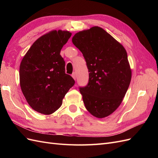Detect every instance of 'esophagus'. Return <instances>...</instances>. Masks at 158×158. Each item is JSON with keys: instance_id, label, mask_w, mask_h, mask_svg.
I'll return each instance as SVG.
<instances>
[{"instance_id": "1", "label": "esophagus", "mask_w": 158, "mask_h": 158, "mask_svg": "<svg viewBox=\"0 0 158 158\" xmlns=\"http://www.w3.org/2000/svg\"><path fill=\"white\" fill-rule=\"evenodd\" d=\"M72 77H73L74 80L76 79V73H73V74H72Z\"/></svg>"}]
</instances>
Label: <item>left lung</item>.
<instances>
[{"label": "left lung", "mask_w": 158, "mask_h": 158, "mask_svg": "<svg viewBox=\"0 0 158 158\" xmlns=\"http://www.w3.org/2000/svg\"><path fill=\"white\" fill-rule=\"evenodd\" d=\"M72 41L83 54L89 72L88 84L80 87L85 107L95 117H106L120 106L131 83L127 51L98 26L76 33Z\"/></svg>", "instance_id": "obj_1"}]
</instances>
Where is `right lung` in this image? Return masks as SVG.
Listing matches in <instances>:
<instances>
[{"label": "right lung", "mask_w": 158, "mask_h": 158, "mask_svg": "<svg viewBox=\"0 0 158 158\" xmlns=\"http://www.w3.org/2000/svg\"><path fill=\"white\" fill-rule=\"evenodd\" d=\"M72 33L52 30L37 39L22 60L20 84L30 106L38 113L50 114L63 103L75 81L65 73V62L60 55Z\"/></svg>", "instance_id": "1"}]
</instances>
